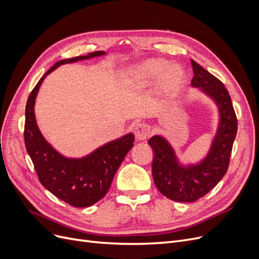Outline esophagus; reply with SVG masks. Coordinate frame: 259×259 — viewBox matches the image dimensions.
Returning a JSON list of instances; mask_svg holds the SVG:
<instances>
[{"label": "esophagus", "instance_id": "obj_1", "mask_svg": "<svg viewBox=\"0 0 259 259\" xmlns=\"http://www.w3.org/2000/svg\"><path fill=\"white\" fill-rule=\"evenodd\" d=\"M134 133L135 136L138 140H146L151 135V130L149 127V125L144 124V123H139L135 125L134 127Z\"/></svg>", "mask_w": 259, "mask_h": 259}]
</instances>
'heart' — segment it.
Instances as JSON below:
<instances>
[{"instance_id": "heart-1", "label": "heart", "mask_w": 259, "mask_h": 259, "mask_svg": "<svg viewBox=\"0 0 259 259\" xmlns=\"http://www.w3.org/2000/svg\"><path fill=\"white\" fill-rule=\"evenodd\" d=\"M185 81L183 67L176 62L150 58L130 67L122 77L123 85L130 91H140L154 82V88L164 96H175Z\"/></svg>"}]
</instances>
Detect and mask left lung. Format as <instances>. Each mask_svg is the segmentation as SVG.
<instances>
[{
  "label": "left lung",
  "mask_w": 259,
  "mask_h": 259,
  "mask_svg": "<svg viewBox=\"0 0 259 259\" xmlns=\"http://www.w3.org/2000/svg\"><path fill=\"white\" fill-rule=\"evenodd\" d=\"M193 79L191 85L200 88L218 106L221 123L206 158L198 165L180 166L174 150L165 139L153 136L149 146L153 149L152 176L159 191L177 202H194L204 197L221 182L229 166L238 120L232 101L225 85L216 76L191 59Z\"/></svg>",
  "instance_id": "1"
}]
</instances>
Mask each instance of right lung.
<instances>
[{
  "label": "right lung",
  "instance_id": "1",
  "mask_svg": "<svg viewBox=\"0 0 259 259\" xmlns=\"http://www.w3.org/2000/svg\"><path fill=\"white\" fill-rule=\"evenodd\" d=\"M105 55L97 51L85 56L57 61L30 93L26 105L25 144L40 183L55 197L75 207H88L103 199L111 186L117 168L134 146L135 137L127 134L98 148L82 159H67L46 142L34 116V101L44 77L64 64Z\"/></svg>",
  "mask_w": 259,
  "mask_h": 259
}]
</instances>
